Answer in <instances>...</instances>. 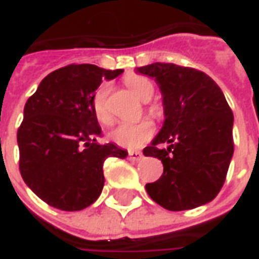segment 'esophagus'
I'll return each instance as SVG.
<instances>
[{
	"instance_id": "obj_1",
	"label": "esophagus",
	"mask_w": 259,
	"mask_h": 259,
	"mask_svg": "<svg viewBox=\"0 0 259 259\" xmlns=\"http://www.w3.org/2000/svg\"><path fill=\"white\" fill-rule=\"evenodd\" d=\"M141 158H143V154L139 151H129V159L132 161H140Z\"/></svg>"
}]
</instances>
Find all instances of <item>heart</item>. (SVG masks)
Returning a JSON list of instances; mask_svg holds the SVG:
<instances>
[{
    "instance_id": "heart-1",
    "label": "heart",
    "mask_w": 259,
    "mask_h": 259,
    "mask_svg": "<svg viewBox=\"0 0 259 259\" xmlns=\"http://www.w3.org/2000/svg\"><path fill=\"white\" fill-rule=\"evenodd\" d=\"M124 83L141 101H148L154 94V84L151 83V80L144 76L130 74L124 79ZM109 91H111V87L107 83L100 85L91 100L94 116L104 126H109L113 122V116L109 109V102H108ZM152 135H154V124L150 120H141L137 123L119 124L116 129L109 133V139L115 144L123 148L136 150L144 146L147 141L151 139Z\"/></svg>"
}]
</instances>
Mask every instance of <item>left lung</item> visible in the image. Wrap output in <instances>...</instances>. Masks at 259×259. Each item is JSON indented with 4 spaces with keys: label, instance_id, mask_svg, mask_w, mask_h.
I'll return each mask as SVG.
<instances>
[{
    "label": "left lung",
    "instance_id": "8db88e82",
    "mask_svg": "<svg viewBox=\"0 0 259 259\" xmlns=\"http://www.w3.org/2000/svg\"><path fill=\"white\" fill-rule=\"evenodd\" d=\"M161 90L163 124L146 157L158 158L162 176L146 190L169 211L208 204L222 189L233 157V112L222 90L201 70L175 64L136 68ZM165 142L166 149L159 147Z\"/></svg>",
    "mask_w": 259,
    "mask_h": 259
}]
</instances>
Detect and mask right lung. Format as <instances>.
<instances>
[{"instance_id": "add662e5", "label": "right lung", "mask_w": 259, "mask_h": 259, "mask_svg": "<svg viewBox=\"0 0 259 259\" xmlns=\"http://www.w3.org/2000/svg\"><path fill=\"white\" fill-rule=\"evenodd\" d=\"M122 73L69 65L46 76L26 102L18 130L20 175L48 205L62 211L87 208L104 187V161L127 157L113 143H97L101 127L91 107L102 80Z\"/></svg>"}]
</instances>
